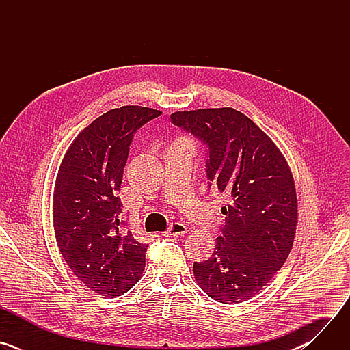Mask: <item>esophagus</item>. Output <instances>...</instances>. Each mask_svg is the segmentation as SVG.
Wrapping results in <instances>:
<instances>
[{
  "label": "esophagus",
  "mask_w": 350,
  "mask_h": 350,
  "mask_svg": "<svg viewBox=\"0 0 350 350\" xmlns=\"http://www.w3.org/2000/svg\"><path fill=\"white\" fill-rule=\"evenodd\" d=\"M185 232H187V227H185L183 223L176 221V223H172V224H170L169 230L165 231L163 235H166V237H181V235H184Z\"/></svg>",
  "instance_id": "obj_1"
}]
</instances>
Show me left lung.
Wrapping results in <instances>:
<instances>
[{"instance_id": "obj_1", "label": "left lung", "mask_w": 350, "mask_h": 350, "mask_svg": "<svg viewBox=\"0 0 350 350\" xmlns=\"http://www.w3.org/2000/svg\"><path fill=\"white\" fill-rule=\"evenodd\" d=\"M174 126L206 146V178L230 198L213 255L193 263L198 285L220 304L256 295L285 263L297 204L291 170L274 142L232 108L176 112Z\"/></svg>"}]
</instances>
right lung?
I'll return each instance as SVG.
<instances>
[{"label":"right lung","instance_id":"1","mask_svg":"<svg viewBox=\"0 0 350 350\" xmlns=\"http://www.w3.org/2000/svg\"><path fill=\"white\" fill-rule=\"evenodd\" d=\"M161 111L122 107L85 127L61 163L54 193L59 251L85 286L105 296L131 289L145 267L148 245L122 220L123 172L134 134Z\"/></svg>","mask_w":350,"mask_h":350}]
</instances>
